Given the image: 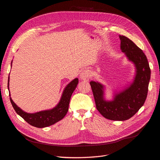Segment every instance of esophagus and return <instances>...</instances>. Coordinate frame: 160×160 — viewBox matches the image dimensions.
I'll return each instance as SVG.
<instances>
[{
  "instance_id": "1",
  "label": "esophagus",
  "mask_w": 160,
  "mask_h": 160,
  "mask_svg": "<svg viewBox=\"0 0 160 160\" xmlns=\"http://www.w3.org/2000/svg\"><path fill=\"white\" fill-rule=\"evenodd\" d=\"M90 77H91V72L88 69L84 70L80 75V78L82 81H88Z\"/></svg>"
}]
</instances>
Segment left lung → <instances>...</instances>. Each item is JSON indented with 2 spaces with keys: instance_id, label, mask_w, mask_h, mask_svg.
<instances>
[{
  "instance_id": "left-lung-1",
  "label": "left lung",
  "mask_w": 160,
  "mask_h": 160,
  "mask_svg": "<svg viewBox=\"0 0 160 160\" xmlns=\"http://www.w3.org/2000/svg\"><path fill=\"white\" fill-rule=\"evenodd\" d=\"M119 39L121 52L136 66V75L132 84L116 94L113 101H106L102 84L93 81L90 82L98 110L104 118L114 121L130 119L143 105L151 78V69L142 50L124 35H119Z\"/></svg>"
}]
</instances>
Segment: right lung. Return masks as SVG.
Instances as JSON below:
<instances>
[{"mask_svg":"<svg viewBox=\"0 0 160 160\" xmlns=\"http://www.w3.org/2000/svg\"><path fill=\"white\" fill-rule=\"evenodd\" d=\"M78 82L79 81L78 78L71 81L65 88L58 105L54 108L49 110L41 111L34 114L26 113L16 105L11 97L9 99H10L12 105L17 114L22 117L27 123L37 128H44L57 123L67 114L72 94L77 87ZM8 88H9V80L8 82ZM9 96H10V93H9Z\"/></svg>","mask_w":160,"mask_h":160,"instance_id":"obj_1","label":"right lung"}]
</instances>
